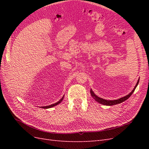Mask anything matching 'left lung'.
<instances>
[{"mask_svg": "<svg viewBox=\"0 0 149 149\" xmlns=\"http://www.w3.org/2000/svg\"><path fill=\"white\" fill-rule=\"evenodd\" d=\"M139 80H138V81L136 85V86H135V88H134V89L132 90V91H131V93H130L128 95L125 96L123 97H121L120 99H119V100H104V99L102 98H101V97H99L98 96H97L96 95H95V94H94L93 93V91H92V89H91V91H90V93H91V94L92 97L94 98V100H95L96 101H97V102L101 104H103V105H106V106H112V105H115V104H120L121 102H123L124 101H125V100H127V99L132 95V93L134 92L135 89H136V87L137 86V85L139 84Z\"/></svg>", "mask_w": 149, "mask_h": 149, "instance_id": "left-lung-1", "label": "left lung"}]
</instances>
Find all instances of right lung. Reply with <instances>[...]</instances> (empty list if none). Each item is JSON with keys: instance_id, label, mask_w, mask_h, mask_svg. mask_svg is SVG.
<instances>
[{"instance_id": "1", "label": "right lung", "mask_w": 149, "mask_h": 149, "mask_svg": "<svg viewBox=\"0 0 149 149\" xmlns=\"http://www.w3.org/2000/svg\"><path fill=\"white\" fill-rule=\"evenodd\" d=\"M63 97H63L59 101L57 102H56V103H55V104H52V105L47 106H42V108H43V109H48V108H50V107H53V106H55L56 105L60 103V102L63 101Z\"/></svg>"}]
</instances>
